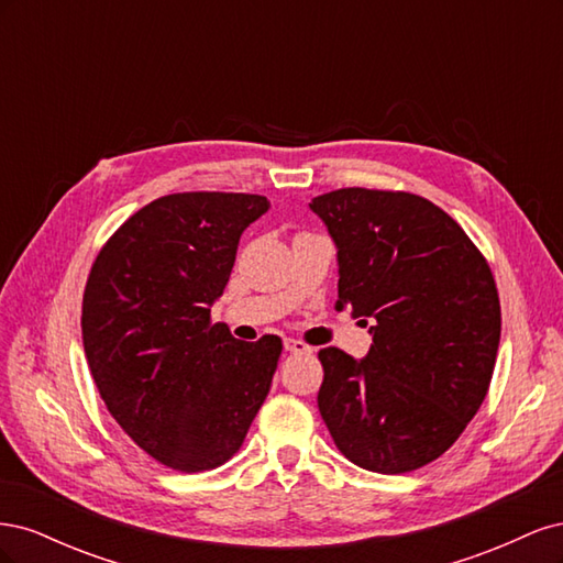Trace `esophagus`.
I'll use <instances>...</instances> for the list:
<instances>
[{"label": "esophagus", "mask_w": 563, "mask_h": 563, "mask_svg": "<svg viewBox=\"0 0 563 563\" xmlns=\"http://www.w3.org/2000/svg\"><path fill=\"white\" fill-rule=\"evenodd\" d=\"M284 347H286V352H291V354H308V352H312L310 345H305L302 340H296V338H284Z\"/></svg>", "instance_id": "1"}]
</instances>
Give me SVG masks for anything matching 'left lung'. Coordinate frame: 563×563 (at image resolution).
Here are the masks:
<instances>
[{
	"mask_svg": "<svg viewBox=\"0 0 563 563\" xmlns=\"http://www.w3.org/2000/svg\"><path fill=\"white\" fill-rule=\"evenodd\" d=\"M338 249V302L373 321L362 362L319 350V413L354 465L404 474L446 453L479 411L500 343L493 272L465 230L411 192L312 199Z\"/></svg>",
	"mask_w": 563,
	"mask_h": 563,
	"instance_id": "8db88e82",
	"label": "left lung"
}]
</instances>
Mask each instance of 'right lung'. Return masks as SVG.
Here are the masks:
<instances>
[{
  "instance_id": "1",
  "label": "right lung",
  "mask_w": 563,
  "mask_h": 563,
  "mask_svg": "<svg viewBox=\"0 0 563 563\" xmlns=\"http://www.w3.org/2000/svg\"><path fill=\"white\" fill-rule=\"evenodd\" d=\"M267 209L261 195H166L91 265L81 338L93 383L119 428L172 470L228 463L277 371L282 338L242 343L211 321L240 236Z\"/></svg>"
}]
</instances>
